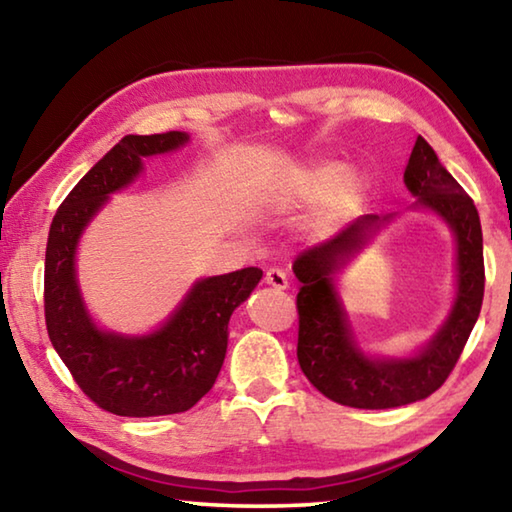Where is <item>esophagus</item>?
Wrapping results in <instances>:
<instances>
[{"mask_svg":"<svg viewBox=\"0 0 512 512\" xmlns=\"http://www.w3.org/2000/svg\"><path fill=\"white\" fill-rule=\"evenodd\" d=\"M264 282L273 289H287L289 287V275L282 271V268H268L264 275Z\"/></svg>","mask_w":512,"mask_h":512,"instance_id":"1","label":"esophagus"}]
</instances>
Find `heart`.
<instances>
[{
	"label": "heart",
	"instance_id": "b5f03b06",
	"mask_svg": "<svg viewBox=\"0 0 512 512\" xmlns=\"http://www.w3.org/2000/svg\"><path fill=\"white\" fill-rule=\"evenodd\" d=\"M345 178V169L341 164L336 162H325V164H316V167H311L305 173V194L309 198H316V196H323L327 192H332L336 185H341V180ZM359 189L357 178L350 176L345 180L343 187H341V194L343 196H354Z\"/></svg>",
	"mask_w": 512,
	"mask_h": 512
}]
</instances>
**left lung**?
Returning a JSON list of instances; mask_svg holds the SVG:
<instances>
[{
    "instance_id": "left-lung-1",
    "label": "left lung",
    "mask_w": 512,
    "mask_h": 512,
    "mask_svg": "<svg viewBox=\"0 0 512 512\" xmlns=\"http://www.w3.org/2000/svg\"><path fill=\"white\" fill-rule=\"evenodd\" d=\"M404 185L418 207L438 214L456 239V298L443 327L413 357H368L354 341L334 275L368 244L393 214H366L339 235L307 248L293 262L300 282L298 361L305 377L332 402L354 409H393L424 400L445 384L479 318L483 302V235L474 201L436 151L415 140Z\"/></svg>"
}]
</instances>
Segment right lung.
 Listing matches in <instances>:
<instances>
[{
    "label": "right lung",
    "instance_id": "1",
    "mask_svg": "<svg viewBox=\"0 0 512 512\" xmlns=\"http://www.w3.org/2000/svg\"><path fill=\"white\" fill-rule=\"evenodd\" d=\"M187 133L126 135L85 173L51 221L45 255V320L51 345L76 384L103 411L126 418L183 413L214 386L228 350L232 311L262 271L203 277L151 334L124 336L94 325L76 280V246L110 194L140 176L144 158L176 151Z\"/></svg>",
    "mask_w": 512,
    "mask_h": 512
}]
</instances>
